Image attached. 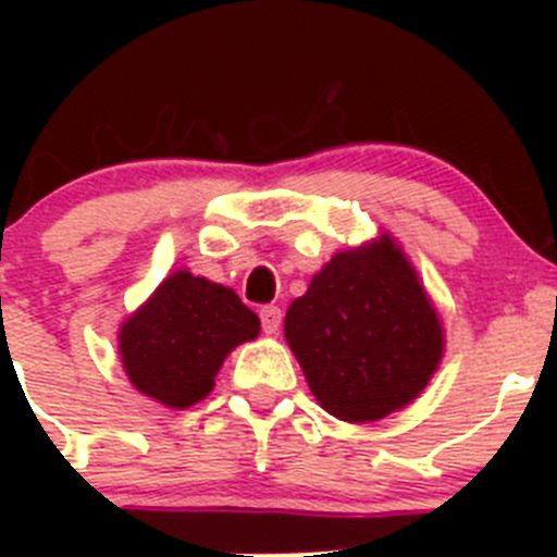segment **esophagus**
I'll return each instance as SVG.
<instances>
[{"label": "esophagus", "instance_id": "1", "mask_svg": "<svg viewBox=\"0 0 557 557\" xmlns=\"http://www.w3.org/2000/svg\"><path fill=\"white\" fill-rule=\"evenodd\" d=\"M259 318H262L264 334H278V329H282V309H278V307H262Z\"/></svg>", "mask_w": 557, "mask_h": 557}]
</instances>
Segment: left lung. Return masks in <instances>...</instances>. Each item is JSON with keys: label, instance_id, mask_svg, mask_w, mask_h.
I'll return each instance as SVG.
<instances>
[{"label": "left lung", "instance_id": "obj_1", "mask_svg": "<svg viewBox=\"0 0 557 557\" xmlns=\"http://www.w3.org/2000/svg\"><path fill=\"white\" fill-rule=\"evenodd\" d=\"M284 337L329 416L371 424L412 405L444 359V323L391 234L339 250L284 318Z\"/></svg>", "mask_w": 557, "mask_h": 557}]
</instances>
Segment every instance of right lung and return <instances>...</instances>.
<instances>
[{"instance_id": "right-lung-1", "label": "right lung", "mask_w": 557, "mask_h": 557, "mask_svg": "<svg viewBox=\"0 0 557 557\" xmlns=\"http://www.w3.org/2000/svg\"><path fill=\"white\" fill-rule=\"evenodd\" d=\"M259 318L231 287L170 273L120 326V359L141 396L189 410L214 391V376L236 346L259 337Z\"/></svg>"}]
</instances>
